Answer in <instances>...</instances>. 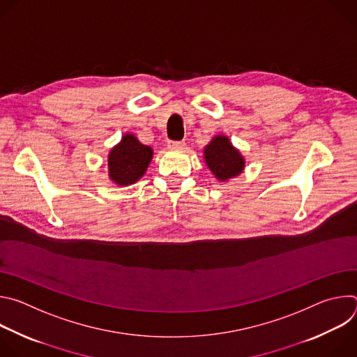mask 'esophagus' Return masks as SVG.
<instances>
[{
  "instance_id": "34e87169",
  "label": "esophagus",
  "mask_w": 357,
  "mask_h": 357,
  "mask_svg": "<svg viewBox=\"0 0 357 357\" xmlns=\"http://www.w3.org/2000/svg\"><path fill=\"white\" fill-rule=\"evenodd\" d=\"M169 148L182 149V148H185V141H169Z\"/></svg>"
}]
</instances>
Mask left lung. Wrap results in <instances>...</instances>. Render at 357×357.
<instances>
[{"instance_id":"1","label":"left lung","mask_w":357,"mask_h":357,"mask_svg":"<svg viewBox=\"0 0 357 357\" xmlns=\"http://www.w3.org/2000/svg\"><path fill=\"white\" fill-rule=\"evenodd\" d=\"M203 160L220 182L238 176L245 167L241 152L231 144L227 135H215L203 149Z\"/></svg>"}]
</instances>
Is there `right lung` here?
I'll use <instances>...</instances> for the list:
<instances>
[{
	"instance_id": "add662e5",
	"label": "right lung",
	"mask_w": 357,
	"mask_h": 357,
	"mask_svg": "<svg viewBox=\"0 0 357 357\" xmlns=\"http://www.w3.org/2000/svg\"><path fill=\"white\" fill-rule=\"evenodd\" d=\"M154 157V149L139 142L132 134L127 132L116 144L107 158L109 178L119 186H130L138 182Z\"/></svg>"
}]
</instances>
